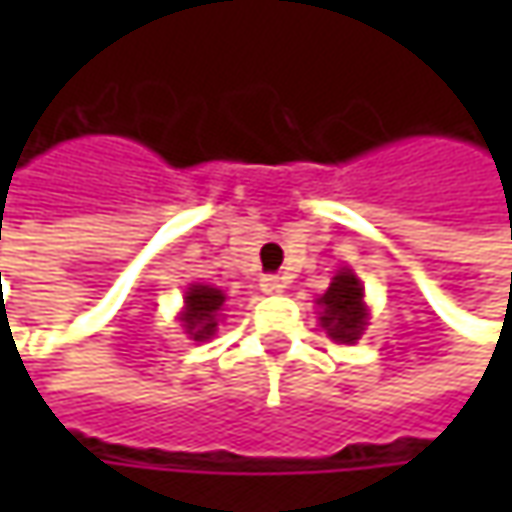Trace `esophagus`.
Listing matches in <instances>:
<instances>
[{"instance_id":"1","label":"esophagus","mask_w":512,"mask_h":512,"mask_svg":"<svg viewBox=\"0 0 512 512\" xmlns=\"http://www.w3.org/2000/svg\"><path fill=\"white\" fill-rule=\"evenodd\" d=\"M285 287L287 285L282 276H265V279H262V290H265V293H282Z\"/></svg>"}]
</instances>
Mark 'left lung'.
Here are the masks:
<instances>
[{
    "label": "left lung",
    "mask_w": 512,
    "mask_h": 512,
    "mask_svg": "<svg viewBox=\"0 0 512 512\" xmlns=\"http://www.w3.org/2000/svg\"><path fill=\"white\" fill-rule=\"evenodd\" d=\"M319 322L327 336L339 344H356L367 327V305H364V287L353 276V270H339L333 282L319 299Z\"/></svg>",
    "instance_id": "1"
}]
</instances>
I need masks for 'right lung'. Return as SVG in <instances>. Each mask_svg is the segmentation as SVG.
Wrapping results in <instances>:
<instances>
[{
  "label": "right lung",
  "instance_id": "1",
  "mask_svg": "<svg viewBox=\"0 0 512 512\" xmlns=\"http://www.w3.org/2000/svg\"><path fill=\"white\" fill-rule=\"evenodd\" d=\"M222 307H225V293L219 287L210 285H190L185 293V310H182V325L190 339L205 342L216 333V325L222 319Z\"/></svg>",
  "mask_w": 512,
  "mask_h": 512
}]
</instances>
